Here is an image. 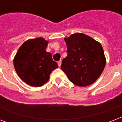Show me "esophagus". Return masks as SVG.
<instances>
[{"mask_svg": "<svg viewBox=\"0 0 122 122\" xmlns=\"http://www.w3.org/2000/svg\"><path fill=\"white\" fill-rule=\"evenodd\" d=\"M57 64H58V66H59V67H60L61 65V61H59L57 62Z\"/></svg>", "mask_w": 122, "mask_h": 122, "instance_id": "34e87169", "label": "esophagus"}]
</instances>
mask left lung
<instances>
[{
	"instance_id": "obj_1",
	"label": "left lung",
	"mask_w": 122,
	"mask_h": 122,
	"mask_svg": "<svg viewBox=\"0 0 122 122\" xmlns=\"http://www.w3.org/2000/svg\"><path fill=\"white\" fill-rule=\"evenodd\" d=\"M67 56L61 68L70 81L79 86H87L96 81L104 70L106 57L100 43L82 33L65 38Z\"/></svg>"
}]
</instances>
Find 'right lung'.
Listing matches in <instances>:
<instances>
[{"label":"right lung","instance_id":"obj_1","mask_svg":"<svg viewBox=\"0 0 122 122\" xmlns=\"http://www.w3.org/2000/svg\"><path fill=\"white\" fill-rule=\"evenodd\" d=\"M48 41L42 38L29 40L21 45L14 58L18 76L29 85L43 86L48 81L52 71L58 68L52 54L47 52Z\"/></svg>","mask_w":122,"mask_h":122}]
</instances>
